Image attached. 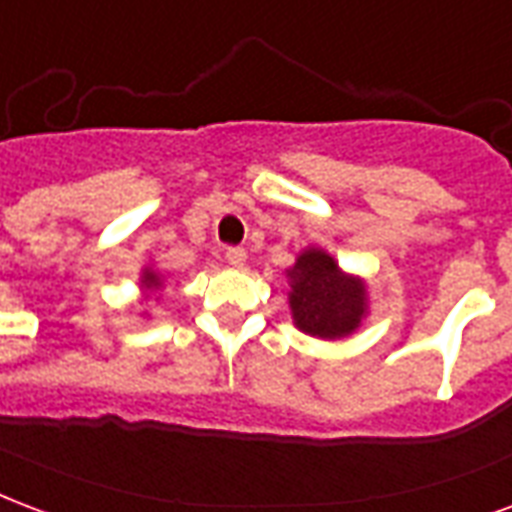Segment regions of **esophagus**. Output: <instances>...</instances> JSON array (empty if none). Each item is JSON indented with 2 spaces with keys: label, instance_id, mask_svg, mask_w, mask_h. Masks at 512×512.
<instances>
[{
  "label": "esophagus",
  "instance_id": "34e87169",
  "mask_svg": "<svg viewBox=\"0 0 512 512\" xmlns=\"http://www.w3.org/2000/svg\"><path fill=\"white\" fill-rule=\"evenodd\" d=\"M225 260L233 268H244L246 266V252L241 249V246H230V249H225Z\"/></svg>",
  "mask_w": 512,
  "mask_h": 512
}]
</instances>
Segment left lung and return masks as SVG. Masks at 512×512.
Segmentation results:
<instances>
[{
	"label": "left lung",
	"instance_id": "left-lung-1",
	"mask_svg": "<svg viewBox=\"0 0 512 512\" xmlns=\"http://www.w3.org/2000/svg\"><path fill=\"white\" fill-rule=\"evenodd\" d=\"M287 304L298 331L336 342L358 331L369 314V285L347 274L339 260L320 246H306L285 271Z\"/></svg>",
	"mask_w": 512,
	"mask_h": 512
}]
</instances>
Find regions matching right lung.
Masks as SVG:
<instances>
[{
  "instance_id": "1",
  "label": "right lung",
  "mask_w": 512,
  "mask_h": 512,
  "mask_svg": "<svg viewBox=\"0 0 512 512\" xmlns=\"http://www.w3.org/2000/svg\"><path fill=\"white\" fill-rule=\"evenodd\" d=\"M138 290H140V301L138 304H149L151 295L154 298H160L162 290H165V274H162L160 268L154 266V263H149V266L140 268V279H138ZM146 314V312H143Z\"/></svg>"
}]
</instances>
